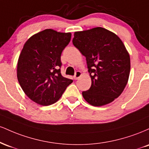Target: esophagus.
<instances>
[{
    "mask_svg": "<svg viewBox=\"0 0 149 149\" xmlns=\"http://www.w3.org/2000/svg\"><path fill=\"white\" fill-rule=\"evenodd\" d=\"M82 76V73H81V71H76V73H75V76H74V78L76 80H78V78H80V76Z\"/></svg>",
    "mask_w": 149,
    "mask_h": 149,
    "instance_id": "34e87169",
    "label": "esophagus"
}]
</instances>
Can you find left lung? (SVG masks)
<instances>
[{
	"label": "left lung",
	"mask_w": 149,
	"mask_h": 149,
	"mask_svg": "<svg viewBox=\"0 0 149 149\" xmlns=\"http://www.w3.org/2000/svg\"><path fill=\"white\" fill-rule=\"evenodd\" d=\"M73 44L86 57L92 80L90 88L82 92L88 103L106 105L118 98L127 85L130 58L120 38L102 27L74 33Z\"/></svg>",
	"instance_id": "obj_1"
}]
</instances>
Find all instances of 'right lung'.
Returning <instances> with one entry per match:
<instances>
[{
    "mask_svg": "<svg viewBox=\"0 0 149 149\" xmlns=\"http://www.w3.org/2000/svg\"><path fill=\"white\" fill-rule=\"evenodd\" d=\"M71 33L45 29L25 42L17 62V79L29 98L42 106L55 103L72 80L61 76V54Z\"/></svg>",
    "mask_w": 149,
    "mask_h": 149,
    "instance_id": "1",
    "label": "right lung"
}]
</instances>
